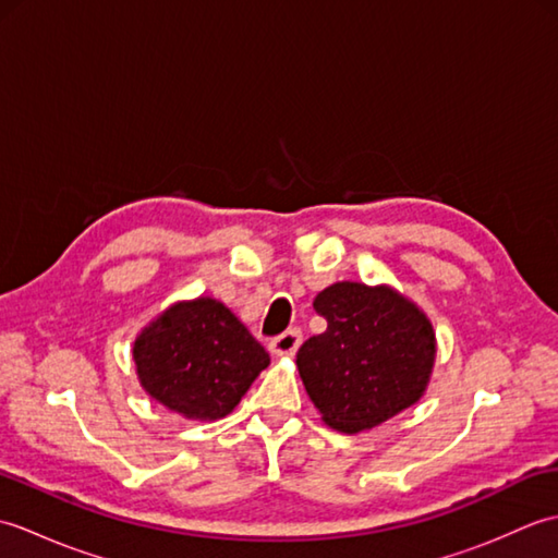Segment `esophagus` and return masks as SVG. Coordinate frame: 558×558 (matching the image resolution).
Here are the masks:
<instances>
[{
  "label": "esophagus",
  "instance_id": "esophagus-1",
  "mask_svg": "<svg viewBox=\"0 0 558 558\" xmlns=\"http://www.w3.org/2000/svg\"><path fill=\"white\" fill-rule=\"evenodd\" d=\"M300 345H302V333L298 328H292L270 342V352L276 354V357H292Z\"/></svg>",
  "mask_w": 558,
  "mask_h": 558
}]
</instances>
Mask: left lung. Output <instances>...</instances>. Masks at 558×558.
Returning <instances> with one entry per match:
<instances>
[{
	"mask_svg": "<svg viewBox=\"0 0 558 558\" xmlns=\"http://www.w3.org/2000/svg\"><path fill=\"white\" fill-rule=\"evenodd\" d=\"M328 328L304 342L298 369L324 424L369 432L426 393L436 333L417 304L390 286L333 282L314 298Z\"/></svg>",
	"mask_w": 558,
	"mask_h": 558,
	"instance_id": "obj_1",
	"label": "left lung"
}]
</instances>
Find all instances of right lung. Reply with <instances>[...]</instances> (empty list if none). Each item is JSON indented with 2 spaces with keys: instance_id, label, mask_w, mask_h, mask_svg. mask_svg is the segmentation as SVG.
Wrapping results in <instances>:
<instances>
[{
  "instance_id": "1",
  "label": "right lung",
  "mask_w": 558,
  "mask_h": 558,
  "mask_svg": "<svg viewBox=\"0 0 558 558\" xmlns=\"http://www.w3.org/2000/svg\"><path fill=\"white\" fill-rule=\"evenodd\" d=\"M141 388L184 420L216 422L270 364L264 345L213 298L170 304L134 340Z\"/></svg>"
}]
</instances>
